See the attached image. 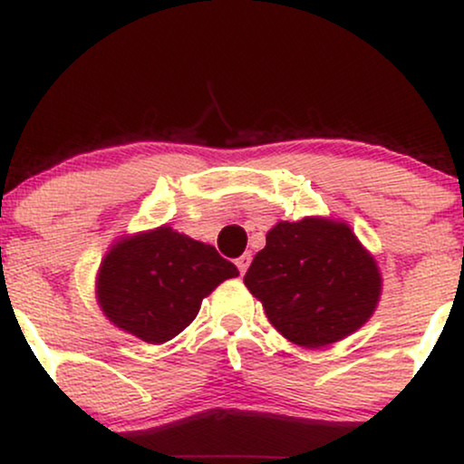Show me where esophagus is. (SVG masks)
Wrapping results in <instances>:
<instances>
[{
  "instance_id": "1",
  "label": "esophagus",
  "mask_w": 464,
  "mask_h": 464,
  "mask_svg": "<svg viewBox=\"0 0 464 464\" xmlns=\"http://www.w3.org/2000/svg\"><path fill=\"white\" fill-rule=\"evenodd\" d=\"M248 264H250V255H248V253H244L242 257H237V259H236V266H237L239 275H244V273H246Z\"/></svg>"
}]
</instances>
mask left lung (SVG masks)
Instances as JSON below:
<instances>
[{
    "instance_id": "1",
    "label": "left lung",
    "mask_w": 464,
    "mask_h": 464,
    "mask_svg": "<svg viewBox=\"0 0 464 464\" xmlns=\"http://www.w3.org/2000/svg\"><path fill=\"white\" fill-rule=\"evenodd\" d=\"M244 284L273 327L305 349L353 334L375 312L382 276L344 222L303 218L266 236Z\"/></svg>"
}]
</instances>
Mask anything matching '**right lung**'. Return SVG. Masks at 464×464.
Instances as JSON below:
<instances>
[{"mask_svg": "<svg viewBox=\"0 0 464 464\" xmlns=\"http://www.w3.org/2000/svg\"><path fill=\"white\" fill-rule=\"evenodd\" d=\"M237 275L214 246L159 227L109 250L100 266L98 301L117 327L159 344L183 332L202 299Z\"/></svg>", "mask_w": 464, "mask_h": 464, "instance_id": "1", "label": "right lung"}]
</instances>
